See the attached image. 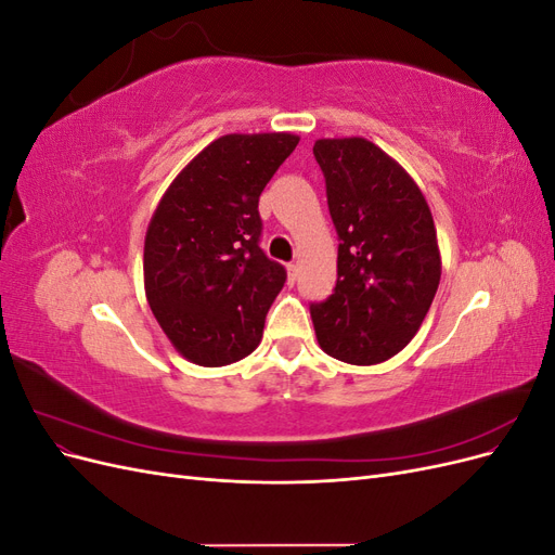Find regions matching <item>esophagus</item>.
I'll use <instances>...</instances> for the list:
<instances>
[{
	"label": "esophagus",
	"instance_id": "obj_1",
	"mask_svg": "<svg viewBox=\"0 0 555 555\" xmlns=\"http://www.w3.org/2000/svg\"><path fill=\"white\" fill-rule=\"evenodd\" d=\"M287 275H289V282L294 284L296 278H298V266H296V263H289V266H287Z\"/></svg>",
	"mask_w": 555,
	"mask_h": 555
}]
</instances>
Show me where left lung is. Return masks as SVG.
I'll use <instances>...</instances> for the list:
<instances>
[{
  "instance_id": "8db88e82",
  "label": "left lung",
  "mask_w": 555,
  "mask_h": 555,
  "mask_svg": "<svg viewBox=\"0 0 555 555\" xmlns=\"http://www.w3.org/2000/svg\"><path fill=\"white\" fill-rule=\"evenodd\" d=\"M338 231V282L310 306L317 343L349 365H377L405 349L438 292L442 259L424 192L402 166L361 137L319 139Z\"/></svg>"
}]
</instances>
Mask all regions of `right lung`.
I'll return each mask as SVG.
<instances>
[{
    "mask_svg": "<svg viewBox=\"0 0 555 555\" xmlns=\"http://www.w3.org/2000/svg\"><path fill=\"white\" fill-rule=\"evenodd\" d=\"M298 141L289 131L215 139L150 217L145 298L178 354L196 365L236 363L261 343L287 273L259 247V196Z\"/></svg>",
    "mask_w": 555,
    "mask_h": 555,
    "instance_id": "add662e5",
    "label": "right lung"
}]
</instances>
